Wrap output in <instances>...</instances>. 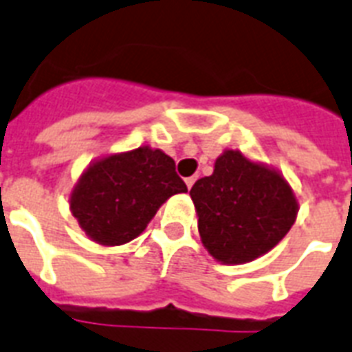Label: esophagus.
<instances>
[{
    "instance_id": "esophagus-1",
    "label": "esophagus",
    "mask_w": 352,
    "mask_h": 352,
    "mask_svg": "<svg viewBox=\"0 0 352 352\" xmlns=\"http://www.w3.org/2000/svg\"><path fill=\"white\" fill-rule=\"evenodd\" d=\"M195 182H196V176H189V178H185V184H187V187H192V185H195Z\"/></svg>"
}]
</instances>
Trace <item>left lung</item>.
Returning a JSON list of instances; mask_svg holds the SVG:
<instances>
[{
	"instance_id": "left-lung-1",
	"label": "left lung",
	"mask_w": 352,
	"mask_h": 352,
	"mask_svg": "<svg viewBox=\"0 0 352 352\" xmlns=\"http://www.w3.org/2000/svg\"><path fill=\"white\" fill-rule=\"evenodd\" d=\"M201 242L224 264L250 263L270 252L298 217L292 187L277 170L226 151L211 176L190 189Z\"/></svg>"
}]
</instances>
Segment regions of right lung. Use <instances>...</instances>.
<instances>
[{"label": "right lung", "mask_w": 352, "mask_h": 352, "mask_svg": "<svg viewBox=\"0 0 352 352\" xmlns=\"http://www.w3.org/2000/svg\"><path fill=\"white\" fill-rule=\"evenodd\" d=\"M185 190L173 157L139 146L91 163L75 185L69 206L91 241L119 246L141 235L160 206Z\"/></svg>", "instance_id": "obj_1"}]
</instances>
